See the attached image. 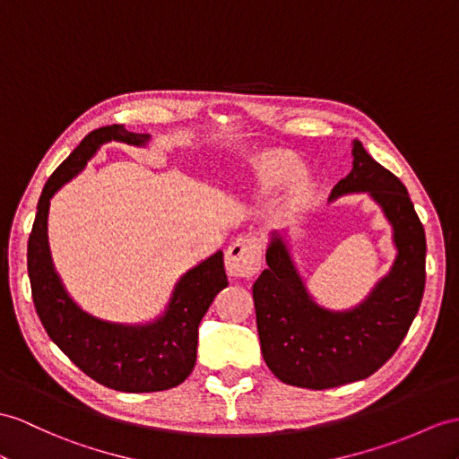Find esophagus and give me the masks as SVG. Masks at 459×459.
I'll return each instance as SVG.
<instances>
[{"label":"esophagus","mask_w":459,"mask_h":459,"mask_svg":"<svg viewBox=\"0 0 459 459\" xmlns=\"http://www.w3.org/2000/svg\"><path fill=\"white\" fill-rule=\"evenodd\" d=\"M261 243L255 238H239L226 251V271L230 276L249 278L261 268Z\"/></svg>","instance_id":"34e87169"}]
</instances>
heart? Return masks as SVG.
Instances as JSON below:
<instances>
[{
	"label": "heart",
	"mask_w": 459,
	"mask_h": 459,
	"mask_svg": "<svg viewBox=\"0 0 459 459\" xmlns=\"http://www.w3.org/2000/svg\"><path fill=\"white\" fill-rule=\"evenodd\" d=\"M301 171H304V163H301L294 153L288 152H264L255 155L251 160V178L253 188L256 193H268L273 188L281 186L288 181H292ZM309 191L307 181H299L292 186V191L288 195V200L292 204L304 200Z\"/></svg>",
	"instance_id": "heart-1"
}]
</instances>
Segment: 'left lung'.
<instances>
[{"instance_id":"left-lung-1","label":"left lung","mask_w":459,"mask_h":459,"mask_svg":"<svg viewBox=\"0 0 459 459\" xmlns=\"http://www.w3.org/2000/svg\"><path fill=\"white\" fill-rule=\"evenodd\" d=\"M366 193L391 228L395 259L368 296L349 309L321 306L294 261L288 230L268 233L266 268L253 284L256 331L271 372L284 384L327 389L379 370L415 319L424 292L427 238L405 185L352 142V169L329 203Z\"/></svg>"}]
</instances>
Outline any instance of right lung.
<instances>
[{
  "mask_svg": "<svg viewBox=\"0 0 459 459\" xmlns=\"http://www.w3.org/2000/svg\"><path fill=\"white\" fill-rule=\"evenodd\" d=\"M150 140V134L128 132L122 125L87 134L44 185L27 247L32 301L48 337L89 377L126 394L171 389L193 372L200 321L216 294L228 286L223 253L216 251L188 268L155 319L145 323L100 319L77 304L56 273L48 245V210L52 196L85 169L100 145L122 142L145 148Z\"/></svg>",
  "mask_w": 459,
  "mask_h": 459,
  "instance_id": "add662e5",
  "label": "right lung"
}]
</instances>
